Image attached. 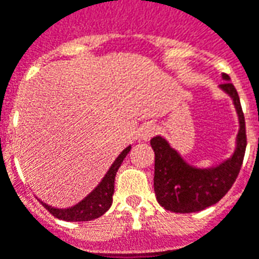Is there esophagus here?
<instances>
[{
  "label": "esophagus",
  "mask_w": 259,
  "mask_h": 259,
  "mask_svg": "<svg viewBox=\"0 0 259 259\" xmlns=\"http://www.w3.org/2000/svg\"><path fill=\"white\" fill-rule=\"evenodd\" d=\"M156 133V127L153 126L152 123H147V124H144L142 126V129H140V139L142 140H150L152 136Z\"/></svg>",
  "instance_id": "obj_1"
}]
</instances>
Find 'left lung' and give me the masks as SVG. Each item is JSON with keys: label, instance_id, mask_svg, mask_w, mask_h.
I'll use <instances>...</instances> for the list:
<instances>
[{"label": "left lung", "instance_id": "obj_1", "mask_svg": "<svg viewBox=\"0 0 259 259\" xmlns=\"http://www.w3.org/2000/svg\"><path fill=\"white\" fill-rule=\"evenodd\" d=\"M223 79L227 82L221 83L220 89L233 99L240 122L237 146L230 159L215 167L198 168L186 163L164 137L150 140L154 150V193L166 210L183 214L204 210L226 196L238 177L247 147L245 120L237 89L228 82V75H223Z\"/></svg>", "mask_w": 259, "mask_h": 259}]
</instances>
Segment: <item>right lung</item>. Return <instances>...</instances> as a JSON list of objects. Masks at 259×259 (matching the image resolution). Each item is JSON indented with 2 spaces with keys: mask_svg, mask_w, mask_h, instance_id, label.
<instances>
[{
  "mask_svg": "<svg viewBox=\"0 0 259 259\" xmlns=\"http://www.w3.org/2000/svg\"><path fill=\"white\" fill-rule=\"evenodd\" d=\"M130 149H132V146H127L117 156V159L113 161V164L107 170V173L105 174V177L102 179V181L96 186V189L92 190V193H89L82 201L75 204L73 207H69V208H55V207H51L48 204L41 201L42 205L54 217L63 220V221H91V220H95V218H99L100 215H103L110 208V205H112L113 193H115L116 173H117L119 167L123 163L124 157L130 152Z\"/></svg>",
  "mask_w": 259,
  "mask_h": 259,
  "instance_id": "1",
  "label": "right lung"
}]
</instances>
